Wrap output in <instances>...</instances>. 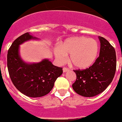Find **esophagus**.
<instances>
[{
    "label": "esophagus",
    "instance_id": "1",
    "mask_svg": "<svg viewBox=\"0 0 122 122\" xmlns=\"http://www.w3.org/2000/svg\"><path fill=\"white\" fill-rule=\"evenodd\" d=\"M68 71H69V69L67 68H66V67H63V73H66V72Z\"/></svg>",
    "mask_w": 122,
    "mask_h": 122
}]
</instances>
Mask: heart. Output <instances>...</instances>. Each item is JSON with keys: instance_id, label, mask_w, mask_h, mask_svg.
Listing matches in <instances>:
<instances>
[{"instance_id": "obj_1", "label": "heart", "mask_w": 122, "mask_h": 122, "mask_svg": "<svg viewBox=\"0 0 122 122\" xmlns=\"http://www.w3.org/2000/svg\"><path fill=\"white\" fill-rule=\"evenodd\" d=\"M98 54L97 41L84 36H75L66 39L54 49V54L59 63H64L67 55L69 60L76 68L87 69L93 64Z\"/></svg>"}]
</instances>
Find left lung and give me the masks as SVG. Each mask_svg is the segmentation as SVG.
<instances>
[{
    "label": "left lung",
    "instance_id": "left-lung-1",
    "mask_svg": "<svg viewBox=\"0 0 122 122\" xmlns=\"http://www.w3.org/2000/svg\"><path fill=\"white\" fill-rule=\"evenodd\" d=\"M100 56L84 70H74L76 80L72 85L77 94L92 97L102 93L112 81L116 70V51L104 38L98 36Z\"/></svg>",
    "mask_w": 122,
    "mask_h": 122
}]
</instances>
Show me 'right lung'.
I'll list each match as a JSON object with an SVG mask.
<instances>
[{"mask_svg": "<svg viewBox=\"0 0 122 122\" xmlns=\"http://www.w3.org/2000/svg\"><path fill=\"white\" fill-rule=\"evenodd\" d=\"M32 40L40 39L27 32L14 41L7 54V67L11 80L20 92L29 97H41L50 92L63 71L48 59L38 63L25 62L20 55L19 46Z\"/></svg>", "mask_w": 122, "mask_h": 122, "instance_id": "add662e5", "label": "right lung"}]
</instances>
